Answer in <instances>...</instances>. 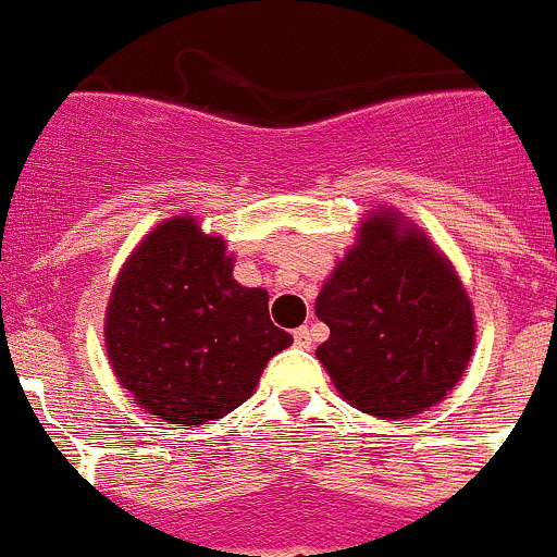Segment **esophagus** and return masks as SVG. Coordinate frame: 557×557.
<instances>
[{"label": "esophagus", "mask_w": 557, "mask_h": 557, "mask_svg": "<svg viewBox=\"0 0 557 557\" xmlns=\"http://www.w3.org/2000/svg\"><path fill=\"white\" fill-rule=\"evenodd\" d=\"M293 336H295V344H298V347H311V331L306 325H300Z\"/></svg>", "instance_id": "obj_1"}]
</instances>
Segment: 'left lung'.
<instances>
[{
    "label": "left lung",
    "mask_w": 557,
    "mask_h": 557,
    "mask_svg": "<svg viewBox=\"0 0 557 557\" xmlns=\"http://www.w3.org/2000/svg\"><path fill=\"white\" fill-rule=\"evenodd\" d=\"M317 358L369 416L412 418L448 396L475 347L473 304L434 243L394 210L363 219L317 298Z\"/></svg>",
    "instance_id": "1"
}]
</instances>
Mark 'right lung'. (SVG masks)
<instances>
[{"label": "right lung", "mask_w": 557, "mask_h": 557, "mask_svg": "<svg viewBox=\"0 0 557 557\" xmlns=\"http://www.w3.org/2000/svg\"><path fill=\"white\" fill-rule=\"evenodd\" d=\"M224 237L194 215L150 232L123 264L106 309V352L141 410L169 423L219 421L253 394L293 336L268 314V293L240 287Z\"/></svg>", "instance_id": "right-lung-1"}]
</instances>
